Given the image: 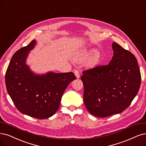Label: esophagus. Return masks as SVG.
I'll return each mask as SVG.
<instances>
[{"label": "esophagus", "instance_id": "34e87169", "mask_svg": "<svg viewBox=\"0 0 146 146\" xmlns=\"http://www.w3.org/2000/svg\"><path fill=\"white\" fill-rule=\"evenodd\" d=\"M74 74H75V76H76V78L79 79L80 78V73H79V71H78V70H75V71H74Z\"/></svg>", "mask_w": 146, "mask_h": 146}]
</instances>
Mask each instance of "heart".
<instances>
[{
    "mask_svg": "<svg viewBox=\"0 0 146 146\" xmlns=\"http://www.w3.org/2000/svg\"><path fill=\"white\" fill-rule=\"evenodd\" d=\"M88 62L89 67H94L98 66L102 60L101 54L98 53V50L92 48L90 50H85L80 52L75 55L73 61L75 62H81L88 59L91 56H92Z\"/></svg>",
    "mask_w": 146,
    "mask_h": 146,
    "instance_id": "1",
    "label": "heart"
}]
</instances>
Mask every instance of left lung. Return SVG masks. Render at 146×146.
Returning <instances> with one entry per match:
<instances>
[{
	"label": "left lung",
	"mask_w": 146,
	"mask_h": 146,
	"mask_svg": "<svg viewBox=\"0 0 146 146\" xmlns=\"http://www.w3.org/2000/svg\"><path fill=\"white\" fill-rule=\"evenodd\" d=\"M109 64L82 72L84 104L91 114L106 117L122 112L137 94L141 73L137 58L117 42Z\"/></svg>",
	"instance_id": "1"
}]
</instances>
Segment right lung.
<instances>
[{
    "label": "right lung",
    "instance_id": "right-lung-1",
    "mask_svg": "<svg viewBox=\"0 0 146 146\" xmlns=\"http://www.w3.org/2000/svg\"><path fill=\"white\" fill-rule=\"evenodd\" d=\"M35 40L16 52L5 74L8 93L17 110L30 117L45 119L58 111L64 92L76 79L73 72L35 74L26 64Z\"/></svg>",
    "mask_w": 146,
    "mask_h": 146
}]
</instances>
